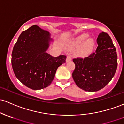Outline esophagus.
Wrapping results in <instances>:
<instances>
[{
	"label": "esophagus",
	"instance_id": "34e87169",
	"mask_svg": "<svg viewBox=\"0 0 124 124\" xmlns=\"http://www.w3.org/2000/svg\"><path fill=\"white\" fill-rule=\"evenodd\" d=\"M72 60V57H71V55H68L67 57V58H66V62H70V61Z\"/></svg>",
	"mask_w": 124,
	"mask_h": 124
}]
</instances>
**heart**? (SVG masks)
I'll use <instances>...</instances> for the list:
<instances>
[{
	"mask_svg": "<svg viewBox=\"0 0 124 124\" xmlns=\"http://www.w3.org/2000/svg\"><path fill=\"white\" fill-rule=\"evenodd\" d=\"M88 37L89 35L87 34H81V35L78 36V37H77L76 38H75L73 39L72 42H71V45L70 46V47H73V46H78V45H80V44H82V42H83L87 38H88ZM93 39L92 38H88V39L84 42L83 45H82L80 48L79 50L78 51V55H84V54H85L86 53H87V52H89L92 48L93 46Z\"/></svg>",
	"mask_w": 124,
	"mask_h": 124,
	"instance_id": "heart-1",
	"label": "heart"
}]
</instances>
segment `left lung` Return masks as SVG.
<instances>
[{"label": "left lung", "mask_w": 124, "mask_h": 124, "mask_svg": "<svg viewBox=\"0 0 124 124\" xmlns=\"http://www.w3.org/2000/svg\"><path fill=\"white\" fill-rule=\"evenodd\" d=\"M95 52L85 58H74L75 69L72 73L74 82L85 91L97 92L108 85L117 69V54L109 35L104 32L97 38Z\"/></svg>", "instance_id": "8db88e82"}]
</instances>
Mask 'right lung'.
Here are the masks:
<instances>
[{"label": "right lung", "mask_w": 124, "mask_h": 124, "mask_svg": "<svg viewBox=\"0 0 124 124\" xmlns=\"http://www.w3.org/2000/svg\"><path fill=\"white\" fill-rule=\"evenodd\" d=\"M53 40L48 32L37 25L23 31L12 53V66L16 78L33 90L51 85L59 66L66 57H53L46 53Z\"/></svg>", "instance_id": "right-lung-1"}]
</instances>
